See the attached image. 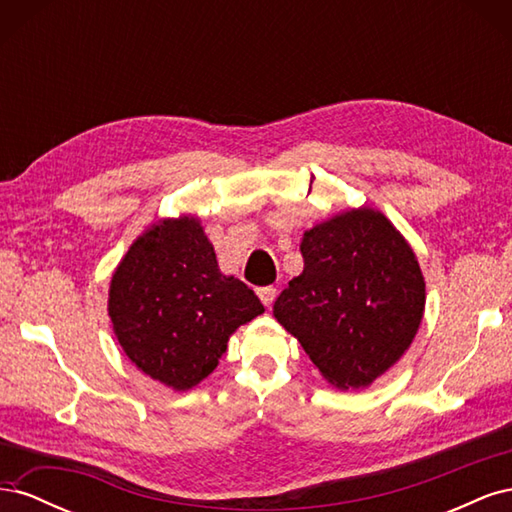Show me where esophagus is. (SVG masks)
<instances>
[{
	"instance_id": "esophagus-1",
	"label": "esophagus",
	"mask_w": 512,
	"mask_h": 512,
	"mask_svg": "<svg viewBox=\"0 0 512 512\" xmlns=\"http://www.w3.org/2000/svg\"><path fill=\"white\" fill-rule=\"evenodd\" d=\"M256 292H258V297H260L262 305H267V307H269V305L275 301V297H277V290H275L273 286H262V288H258Z\"/></svg>"
}]
</instances>
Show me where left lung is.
Returning <instances> with one entry per match:
<instances>
[{
  "instance_id": "1",
  "label": "left lung",
  "mask_w": 512,
  "mask_h": 512,
  "mask_svg": "<svg viewBox=\"0 0 512 512\" xmlns=\"http://www.w3.org/2000/svg\"><path fill=\"white\" fill-rule=\"evenodd\" d=\"M303 273L273 305L320 374L363 389L408 350L425 309L416 256L382 213L356 209L307 230Z\"/></svg>"
}]
</instances>
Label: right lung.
Returning a JSON list of instances; mask_svg holds the SVG:
<instances>
[{
	"mask_svg": "<svg viewBox=\"0 0 512 512\" xmlns=\"http://www.w3.org/2000/svg\"><path fill=\"white\" fill-rule=\"evenodd\" d=\"M265 312L252 288L218 269L196 220H164L138 237L117 267L108 316L130 361L188 391L218 367L228 337Z\"/></svg>",
	"mask_w": 512,
	"mask_h": 512,
	"instance_id": "add662e5",
	"label": "right lung"
}]
</instances>
